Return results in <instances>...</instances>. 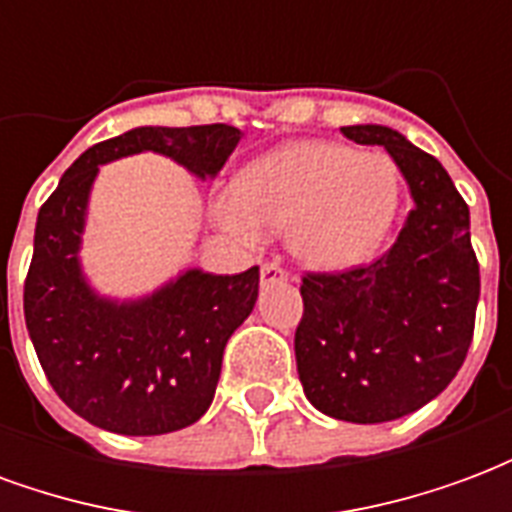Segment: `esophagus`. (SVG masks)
Wrapping results in <instances>:
<instances>
[{
	"label": "esophagus",
	"mask_w": 512,
	"mask_h": 512,
	"mask_svg": "<svg viewBox=\"0 0 512 512\" xmlns=\"http://www.w3.org/2000/svg\"><path fill=\"white\" fill-rule=\"evenodd\" d=\"M260 279L263 282H279V279H288V271L279 263H266V266L260 268Z\"/></svg>",
	"instance_id": "1"
}]
</instances>
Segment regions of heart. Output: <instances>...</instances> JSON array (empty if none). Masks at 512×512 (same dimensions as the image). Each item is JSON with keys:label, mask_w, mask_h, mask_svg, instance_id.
<instances>
[{"label": "heart", "mask_w": 512, "mask_h": 512, "mask_svg": "<svg viewBox=\"0 0 512 512\" xmlns=\"http://www.w3.org/2000/svg\"><path fill=\"white\" fill-rule=\"evenodd\" d=\"M392 158L329 139H299L252 161L235 189L213 202V216L241 244H266L288 230L296 260L318 271L365 263L384 244L397 211Z\"/></svg>", "instance_id": "1"}]
</instances>
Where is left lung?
I'll use <instances>...</instances> for the list:
<instances>
[{
	"label": "left lung",
	"instance_id": "8db88e82",
	"mask_svg": "<svg viewBox=\"0 0 512 512\" xmlns=\"http://www.w3.org/2000/svg\"><path fill=\"white\" fill-rule=\"evenodd\" d=\"M340 131L356 145L384 147L414 208L376 263L304 277L296 367L318 411L373 425L422 408L461 370L472 345L480 266L469 205L436 158L395 128L365 123Z\"/></svg>",
	"mask_w": 512,
	"mask_h": 512
}]
</instances>
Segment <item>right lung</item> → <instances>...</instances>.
I'll return each instance as SVG.
<instances>
[{"label":"right lung","instance_id":"right-lung-1","mask_svg":"<svg viewBox=\"0 0 512 512\" xmlns=\"http://www.w3.org/2000/svg\"><path fill=\"white\" fill-rule=\"evenodd\" d=\"M241 142L235 126H139L73 161L43 202L24 282V318L40 367L62 403L95 428L158 436L208 411L224 345L255 310L260 268H186L139 299L101 296L82 268L90 191L101 164L161 153L194 178L219 175Z\"/></svg>","mask_w":512,"mask_h":512}]
</instances>
